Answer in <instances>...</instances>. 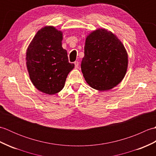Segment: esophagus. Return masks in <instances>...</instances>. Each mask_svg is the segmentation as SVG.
<instances>
[{
    "mask_svg": "<svg viewBox=\"0 0 156 156\" xmlns=\"http://www.w3.org/2000/svg\"><path fill=\"white\" fill-rule=\"evenodd\" d=\"M74 65H75V68H78V66H79V62H77V61L74 62Z\"/></svg>",
    "mask_w": 156,
    "mask_h": 156,
    "instance_id": "esophagus-1",
    "label": "esophagus"
}]
</instances>
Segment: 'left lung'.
<instances>
[{"instance_id": "1", "label": "left lung", "mask_w": 156, "mask_h": 156, "mask_svg": "<svg viewBox=\"0 0 156 156\" xmlns=\"http://www.w3.org/2000/svg\"><path fill=\"white\" fill-rule=\"evenodd\" d=\"M128 54L124 45L108 29L98 28L86 38L81 69L87 84L99 91H107L124 78Z\"/></svg>"}]
</instances>
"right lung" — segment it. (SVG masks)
Instances as JSON below:
<instances>
[{
  "instance_id": "obj_1",
  "label": "right lung",
  "mask_w": 156,
  "mask_h": 156,
  "mask_svg": "<svg viewBox=\"0 0 156 156\" xmlns=\"http://www.w3.org/2000/svg\"><path fill=\"white\" fill-rule=\"evenodd\" d=\"M63 33L54 26L39 30L26 51V65L34 87L52 95L64 87L69 72L74 64L69 63L67 51L62 48Z\"/></svg>"
}]
</instances>
